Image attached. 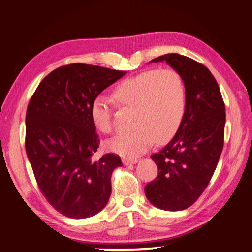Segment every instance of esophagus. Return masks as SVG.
Masks as SVG:
<instances>
[{
	"mask_svg": "<svg viewBox=\"0 0 252 252\" xmlns=\"http://www.w3.org/2000/svg\"><path fill=\"white\" fill-rule=\"evenodd\" d=\"M136 161H137L136 158H126V157H123V158H122V162H123V165H125V166L136 164Z\"/></svg>",
	"mask_w": 252,
	"mask_h": 252,
	"instance_id": "34e87169",
	"label": "esophagus"
}]
</instances>
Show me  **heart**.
I'll list each match as a JSON object with an SVG mask.
<instances>
[{"mask_svg": "<svg viewBox=\"0 0 252 252\" xmlns=\"http://www.w3.org/2000/svg\"><path fill=\"white\" fill-rule=\"evenodd\" d=\"M111 97L118 108L132 109V129L107 143L117 154L135 157L157 142L174 136L184 119L187 108V88L184 77L174 68H153L120 82ZM94 126L103 133L113 131L111 103L97 96L90 106Z\"/></svg>", "mask_w": 252, "mask_h": 252, "instance_id": "b5f03b06", "label": "heart"}]
</instances>
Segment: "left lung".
I'll use <instances>...</instances> for the list:
<instances>
[{"mask_svg":"<svg viewBox=\"0 0 252 252\" xmlns=\"http://www.w3.org/2000/svg\"><path fill=\"white\" fill-rule=\"evenodd\" d=\"M184 77L187 108L176 135L151 158L158 174L145 186L146 198L165 211L188 209L203 193L224 146L225 103L213 74L203 64L178 53L155 58Z\"/></svg>","mask_w":252,"mask_h":252,"instance_id":"obj_1","label":"left lung"}]
</instances>
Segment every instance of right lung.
Returning a JSON list of instances; mask_svg holds the SVG:
<instances>
[{"mask_svg":"<svg viewBox=\"0 0 252 252\" xmlns=\"http://www.w3.org/2000/svg\"><path fill=\"white\" fill-rule=\"evenodd\" d=\"M126 73L67 64L49 73L29 100L25 136L28 159L42 195L66 218H91L109 200L111 174L122 162L115 153L93 158L99 137L90 106Z\"/></svg>","mask_w":252,"mask_h":252,"instance_id":"right-lung-1","label":"right lung"}]
</instances>
